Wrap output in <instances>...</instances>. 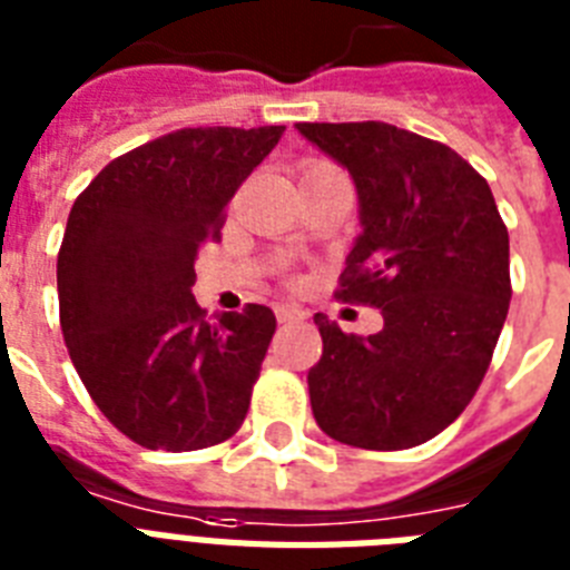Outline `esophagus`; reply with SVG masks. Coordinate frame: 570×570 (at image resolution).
I'll return each instance as SVG.
<instances>
[{
  "mask_svg": "<svg viewBox=\"0 0 570 570\" xmlns=\"http://www.w3.org/2000/svg\"><path fill=\"white\" fill-rule=\"evenodd\" d=\"M275 313H277V322H298V320H304V311H302V307H295V304H277Z\"/></svg>",
  "mask_w": 570,
  "mask_h": 570,
  "instance_id": "34e87169",
  "label": "esophagus"
}]
</instances>
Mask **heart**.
Returning <instances> with one entry per match:
<instances>
[{
	"instance_id": "1",
	"label": "heart",
	"mask_w": 570,
	"mask_h": 570,
	"mask_svg": "<svg viewBox=\"0 0 570 570\" xmlns=\"http://www.w3.org/2000/svg\"><path fill=\"white\" fill-rule=\"evenodd\" d=\"M313 168H325V165H313Z\"/></svg>"
}]
</instances>
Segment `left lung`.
Here are the masks:
<instances>
[{
	"instance_id": "obj_1",
	"label": "left lung",
	"mask_w": 570,
	"mask_h": 570,
	"mask_svg": "<svg viewBox=\"0 0 570 570\" xmlns=\"http://www.w3.org/2000/svg\"><path fill=\"white\" fill-rule=\"evenodd\" d=\"M295 129L357 189L361 233L337 295L384 316L370 337L313 316L322 334L307 373L313 416L361 450L425 443L468 407L509 313V230L494 195L455 150L393 124Z\"/></svg>"
}]
</instances>
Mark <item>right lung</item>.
Returning a JSON list of instances; mask_svg holds the SVG:
<instances>
[{
	"instance_id": "right-lung-1",
	"label": "right lung",
	"mask_w": 570,
	"mask_h": 570,
	"mask_svg": "<svg viewBox=\"0 0 570 570\" xmlns=\"http://www.w3.org/2000/svg\"><path fill=\"white\" fill-rule=\"evenodd\" d=\"M284 127H197L118 156L76 197L58 250V311L85 390L129 441L204 450L250 405L275 313L197 307L195 257Z\"/></svg>"
}]
</instances>
